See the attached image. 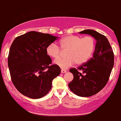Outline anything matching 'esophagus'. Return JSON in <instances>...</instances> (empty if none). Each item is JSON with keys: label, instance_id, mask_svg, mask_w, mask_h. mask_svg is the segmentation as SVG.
Returning <instances> with one entry per match:
<instances>
[{"label": "esophagus", "instance_id": "34e87169", "mask_svg": "<svg viewBox=\"0 0 121 121\" xmlns=\"http://www.w3.org/2000/svg\"><path fill=\"white\" fill-rule=\"evenodd\" d=\"M61 72L62 73H65V72H67V71L65 70V69H61Z\"/></svg>", "mask_w": 121, "mask_h": 121}]
</instances>
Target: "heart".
<instances>
[{
  "instance_id": "1",
  "label": "heart",
  "mask_w": 121,
  "mask_h": 121,
  "mask_svg": "<svg viewBox=\"0 0 121 121\" xmlns=\"http://www.w3.org/2000/svg\"><path fill=\"white\" fill-rule=\"evenodd\" d=\"M59 44L66 52V58H57L60 56L61 50L56 44L52 43L47 46L46 52L51 58H57L54 64L61 69H67L76 63L82 64L86 63L93 53L95 49V40L92 36L83 38L73 35H65L60 40Z\"/></svg>"
}]
</instances>
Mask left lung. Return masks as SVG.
I'll return each instance as SVG.
<instances>
[{
	"label": "left lung",
	"instance_id": "obj_1",
	"mask_svg": "<svg viewBox=\"0 0 121 121\" xmlns=\"http://www.w3.org/2000/svg\"><path fill=\"white\" fill-rule=\"evenodd\" d=\"M79 33L91 35L96 40V44L92 58L78 69H69L73 79L68 86L77 96L90 97L103 89L108 82L114 67V53L107 38L102 34L92 30H85Z\"/></svg>",
	"mask_w": 121,
	"mask_h": 121
}]
</instances>
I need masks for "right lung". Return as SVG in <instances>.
<instances>
[{
	"instance_id": "obj_1",
	"label": "right lung",
	"mask_w": 121,
	"mask_h": 121,
	"mask_svg": "<svg viewBox=\"0 0 121 121\" xmlns=\"http://www.w3.org/2000/svg\"><path fill=\"white\" fill-rule=\"evenodd\" d=\"M58 37L30 31L18 36L10 47L8 66L11 80L21 94L31 99L46 96L53 80L61 72L46 52L47 46ZM46 69L48 71H44Z\"/></svg>"
}]
</instances>
